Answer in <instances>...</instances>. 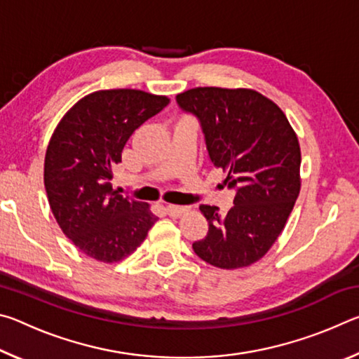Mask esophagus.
Segmentation results:
<instances>
[{
	"label": "esophagus",
	"mask_w": 359,
	"mask_h": 359,
	"mask_svg": "<svg viewBox=\"0 0 359 359\" xmlns=\"http://www.w3.org/2000/svg\"><path fill=\"white\" fill-rule=\"evenodd\" d=\"M188 208H185V205H172V204L166 205V212L171 217H180L182 214H185Z\"/></svg>",
	"instance_id": "obj_1"
}]
</instances>
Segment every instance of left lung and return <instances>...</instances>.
I'll list each match as a JSON object with an SVG mask.
<instances>
[{
  "mask_svg": "<svg viewBox=\"0 0 359 359\" xmlns=\"http://www.w3.org/2000/svg\"><path fill=\"white\" fill-rule=\"evenodd\" d=\"M175 101L198 120L210 163L228 172L224 184L236 193L228 214L199 205L209 233L193 242V250L222 269L252 264L282 233L299 194L294 131L280 107L253 90L199 87Z\"/></svg>",
  "mask_w": 359,
  "mask_h": 359,
  "instance_id": "8db88e82",
  "label": "left lung"
}]
</instances>
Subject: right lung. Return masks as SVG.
Wrapping results in <instances>:
<instances>
[{
  "instance_id": "obj_1",
  "label": "right lung",
  "mask_w": 359,
  "mask_h": 359,
  "mask_svg": "<svg viewBox=\"0 0 359 359\" xmlns=\"http://www.w3.org/2000/svg\"><path fill=\"white\" fill-rule=\"evenodd\" d=\"M168 104L166 96L141 90H102L79 101L53 133L44 163L48 204L87 257L120 261L158 220L147 204L114 191L109 180L135 130Z\"/></svg>"
}]
</instances>
